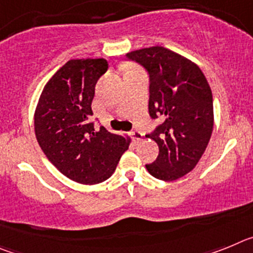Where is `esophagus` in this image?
I'll return each mask as SVG.
<instances>
[{
	"mask_svg": "<svg viewBox=\"0 0 253 253\" xmlns=\"http://www.w3.org/2000/svg\"><path fill=\"white\" fill-rule=\"evenodd\" d=\"M130 135H131V138H133L134 140H135V142H139L140 139H142V133H140V131H138V130H133V131H130Z\"/></svg>",
	"mask_w": 253,
	"mask_h": 253,
	"instance_id": "obj_1",
	"label": "esophagus"
}]
</instances>
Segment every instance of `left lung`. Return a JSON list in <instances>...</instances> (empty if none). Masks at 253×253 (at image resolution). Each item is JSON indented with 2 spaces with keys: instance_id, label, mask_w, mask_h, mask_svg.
<instances>
[{
  "instance_id": "8db88e82",
  "label": "left lung",
  "mask_w": 253,
  "mask_h": 253,
  "mask_svg": "<svg viewBox=\"0 0 253 253\" xmlns=\"http://www.w3.org/2000/svg\"><path fill=\"white\" fill-rule=\"evenodd\" d=\"M126 58L149 72V115L163 123L149 135L158 144L157 160L146 165L153 177H182L202 158L214 125L213 95L202 69L163 46L133 50Z\"/></svg>"
}]
</instances>
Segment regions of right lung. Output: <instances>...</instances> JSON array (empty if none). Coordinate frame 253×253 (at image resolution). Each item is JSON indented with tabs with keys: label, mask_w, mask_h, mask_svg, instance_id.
<instances>
[{
	"label": "right lung",
	"mask_w": 253,
	"mask_h": 253,
	"mask_svg": "<svg viewBox=\"0 0 253 253\" xmlns=\"http://www.w3.org/2000/svg\"><path fill=\"white\" fill-rule=\"evenodd\" d=\"M106 69L104 58L68 60L46 82L35 107L40 148L60 173L78 184L107 180L131 142L104 126L96 130L91 123L96 82Z\"/></svg>",
	"instance_id": "1"
}]
</instances>
